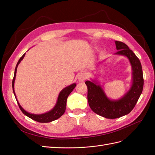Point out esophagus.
Masks as SVG:
<instances>
[{"instance_id":"esophagus-1","label":"esophagus","mask_w":155,"mask_h":155,"mask_svg":"<svg viewBox=\"0 0 155 155\" xmlns=\"http://www.w3.org/2000/svg\"><path fill=\"white\" fill-rule=\"evenodd\" d=\"M87 77V74L86 72H82L78 74V79L79 81L82 82V81H84L85 79H86Z\"/></svg>"}]
</instances>
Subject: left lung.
Listing matches in <instances>:
<instances>
[{
    "instance_id": "1",
    "label": "left lung",
    "mask_w": 155,
    "mask_h": 155,
    "mask_svg": "<svg viewBox=\"0 0 155 155\" xmlns=\"http://www.w3.org/2000/svg\"><path fill=\"white\" fill-rule=\"evenodd\" d=\"M115 43L118 51L115 54L127 57L132 66V82L130 90L119 100H110L95 81L85 82L90 107L95 114L108 119H116L129 114L138 102L143 87V71L140 60L125 43L118 41Z\"/></svg>"
}]
</instances>
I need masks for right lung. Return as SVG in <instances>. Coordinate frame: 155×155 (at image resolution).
<instances>
[{
    "label": "right lung",
    "mask_w": 155,
    "mask_h": 155,
    "mask_svg": "<svg viewBox=\"0 0 155 155\" xmlns=\"http://www.w3.org/2000/svg\"><path fill=\"white\" fill-rule=\"evenodd\" d=\"M25 55V53L21 57L20 59L18 61V62H17V64L16 65L15 73H14V78H13V81H12L13 91H14V94L15 95L16 100H17V98L15 96V91H14V82H15V77H16L17 68V66H18V65L21 62V61L23 59ZM76 86H77L76 84L73 83L71 85H70L68 87L64 88V89L61 90L59 94L58 100H57V102H56V105L54 106V107L51 110H50L49 112H48L45 114H33L28 113L26 111H25V110L21 107V105L19 104L18 101L17 100V103H18L19 108L21 109L22 112H23L25 115H26V116L30 117V119H33V120L39 122V123L51 122V121L56 120V119H58L64 114V112L65 111V108H66V103H67L68 97Z\"/></svg>",
    "instance_id": "obj_1"
}]
</instances>
